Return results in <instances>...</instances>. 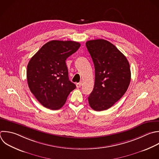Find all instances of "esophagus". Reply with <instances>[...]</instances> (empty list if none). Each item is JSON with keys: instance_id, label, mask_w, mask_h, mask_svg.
Here are the masks:
<instances>
[{"instance_id": "1", "label": "esophagus", "mask_w": 159, "mask_h": 159, "mask_svg": "<svg viewBox=\"0 0 159 159\" xmlns=\"http://www.w3.org/2000/svg\"><path fill=\"white\" fill-rule=\"evenodd\" d=\"M81 85H82V82H81V81L80 82V83H76V87H77V88H80V87L81 86Z\"/></svg>"}]
</instances>
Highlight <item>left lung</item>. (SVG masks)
<instances>
[{"label":"left lung","mask_w":159,"mask_h":159,"mask_svg":"<svg viewBox=\"0 0 159 159\" xmlns=\"http://www.w3.org/2000/svg\"><path fill=\"white\" fill-rule=\"evenodd\" d=\"M87 49L95 69V82L88 97L91 107L101 111L112 107L126 92L130 70L126 57L111 43L103 39L88 41Z\"/></svg>","instance_id":"obj_1"}]
</instances>
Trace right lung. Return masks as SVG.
<instances>
[{"label":"right lung","instance_id":"right-lung-1","mask_svg":"<svg viewBox=\"0 0 159 159\" xmlns=\"http://www.w3.org/2000/svg\"><path fill=\"white\" fill-rule=\"evenodd\" d=\"M73 41L52 40L30 59L27 78L30 91L44 107L57 110L76 85L69 80L66 60L80 47Z\"/></svg>","mask_w":159,"mask_h":159}]
</instances>
